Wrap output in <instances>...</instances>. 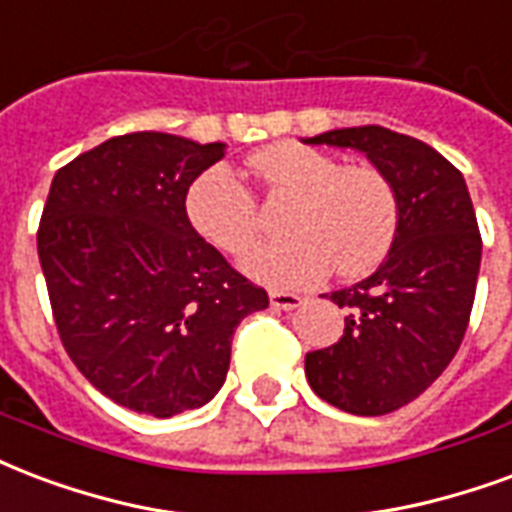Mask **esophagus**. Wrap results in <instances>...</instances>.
<instances>
[{
	"instance_id": "34e87169",
	"label": "esophagus",
	"mask_w": 512,
	"mask_h": 512,
	"mask_svg": "<svg viewBox=\"0 0 512 512\" xmlns=\"http://www.w3.org/2000/svg\"><path fill=\"white\" fill-rule=\"evenodd\" d=\"M268 301H271V306L274 309H282V312H293V309H298L301 306V295L295 293H282V290H271V295H268Z\"/></svg>"
}]
</instances>
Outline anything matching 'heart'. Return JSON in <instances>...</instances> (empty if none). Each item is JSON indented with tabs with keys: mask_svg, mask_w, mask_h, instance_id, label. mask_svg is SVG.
I'll return each mask as SVG.
<instances>
[{
	"mask_svg": "<svg viewBox=\"0 0 512 512\" xmlns=\"http://www.w3.org/2000/svg\"><path fill=\"white\" fill-rule=\"evenodd\" d=\"M249 170L268 198L287 200L276 222L285 238L241 257V268L257 282L298 287L325 266L339 276H361L391 252L399 195L380 168L342 165L325 151L279 143L257 151ZM184 208L195 233L227 255L244 252L257 236L255 198L222 165L189 184Z\"/></svg>",
	"mask_w": 512,
	"mask_h": 512,
	"instance_id": "heart-1",
	"label": "heart"
}]
</instances>
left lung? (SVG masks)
<instances>
[{"mask_svg":"<svg viewBox=\"0 0 512 512\" xmlns=\"http://www.w3.org/2000/svg\"><path fill=\"white\" fill-rule=\"evenodd\" d=\"M304 143L363 151L399 195L388 257L331 293L347 312L342 339L306 352V380L320 399L350 415H388L448 369L467 333L483 252L467 181L423 140L377 124Z\"/></svg>","mask_w":512,"mask_h":512,"instance_id":"1","label":"left lung"}]
</instances>
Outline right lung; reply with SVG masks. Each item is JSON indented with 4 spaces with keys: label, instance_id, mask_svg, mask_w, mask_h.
<instances>
[{
    "label": "right lung",
    "instance_id": "add662e5",
    "mask_svg": "<svg viewBox=\"0 0 512 512\" xmlns=\"http://www.w3.org/2000/svg\"><path fill=\"white\" fill-rule=\"evenodd\" d=\"M225 143L130 132L56 170L37 230L56 331L78 372L154 418L217 396L230 342L268 293L189 225L187 189Z\"/></svg>",
    "mask_w": 512,
    "mask_h": 512
}]
</instances>
